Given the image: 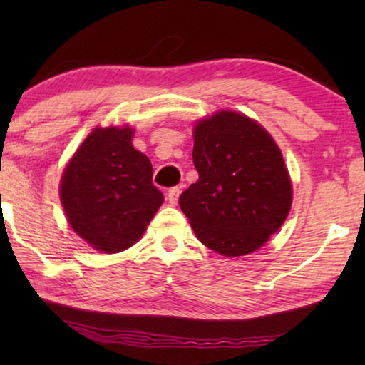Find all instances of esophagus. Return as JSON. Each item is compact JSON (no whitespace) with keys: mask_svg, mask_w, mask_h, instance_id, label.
I'll return each instance as SVG.
<instances>
[{"mask_svg":"<svg viewBox=\"0 0 365 365\" xmlns=\"http://www.w3.org/2000/svg\"><path fill=\"white\" fill-rule=\"evenodd\" d=\"M179 194H181V187H171L168 191V201L171 206H176L179 201Z\"/></svg>","mask_w":365,"mask_h":365,"instance_id":"esophagus-1","label":"esophagus"}]
</instances>
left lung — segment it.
Masks as SVG:
<instances>
[{"label":"left lung","mask_w":365,"mask_h":365,"mask_svg":"<svg viewBox=\"0 0 365 365\" xmlns=\"http://www.w3.org/2000/svg\"><path fill=\"white\" fill-rule=\"evenodd\" d=\"M199 179L179 206L199 241L226 257L264 246L286 221L292 182L271 134L236 111H217L194 126Z\"/></svg>","instance_id":"obj_1"}]
</instances>
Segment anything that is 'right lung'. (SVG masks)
Here are the masks:
<instances>
[{
	"mask_svg": "<svg viewBox=\"0 0 365 365\" xmlns=\"http://www.w3.org/2000/svg\"><path fill=\"white\" fill-rule=\"evenodd\" d=\"M134 129L94 128L61 176L69 226L96 251L114 254L143 237L164 201L153 166L133 146Z\"/></svg>",
	"mask_w": 365,
	"mask_h": 365,
	"instance_id": "add662e5",
	"label": "right lung"
}]
</instances>
